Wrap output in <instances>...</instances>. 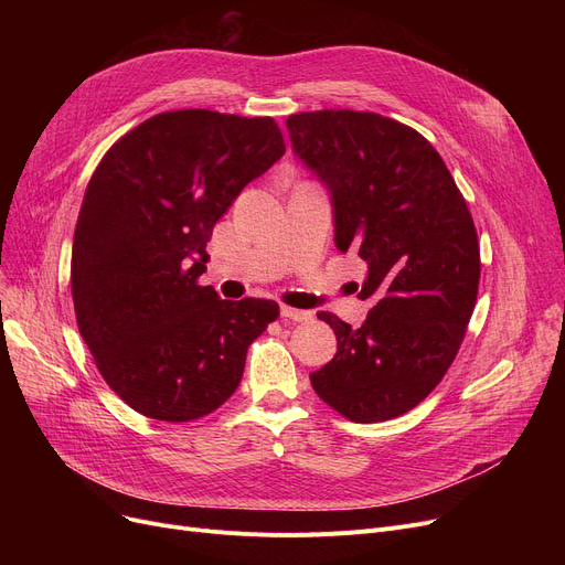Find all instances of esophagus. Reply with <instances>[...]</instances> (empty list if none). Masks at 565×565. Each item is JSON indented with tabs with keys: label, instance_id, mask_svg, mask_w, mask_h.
Returning <instances> with one entry per match:
<instances>
[{
	"label": "esophagus",
	"instance_id": "34e87169",
	"mask_svg": "<svg viewBox=\"0 0 565 565\" xmlns=\"http://www.w3.org/2000/svg\"><path fill=\"white\" fill-rule=\"evenodd\" d=\"M279 313H281V318H286V320H295V322H307V320H311V318H313V313H311V311H305V309H292V307H286V305H281V307H279Z\"/></svg>",
	"mask_w": 565,
	"mask_h": 565
}]
</instances>
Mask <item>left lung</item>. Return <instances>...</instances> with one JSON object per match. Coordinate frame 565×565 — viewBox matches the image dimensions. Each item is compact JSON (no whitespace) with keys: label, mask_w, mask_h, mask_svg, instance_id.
<instances>
[{"label":"left lung","mask_w":565,"mask_h":565,"mask_svg":"<svg viewBox=\"0 0 565 565\" xmlns=\"http://www.w3.org/2000/svg\"><path fill=\"white\" fill-rule=\"evenodd\" d=\"M292 153L328 188L334 245L369 270L373 300L362 328L334 313V360L313 371V392L358 424L419 405L456 360L477 305L481 254L467 203L447 164L394 118L322 109L286 121Z\"/></svg>","instance_id":"1"}]
</instances>
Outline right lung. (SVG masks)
<instances>
[{"mask_svg": "<svg viewBox=\"0 0 565 565\" xmlns=\"http://www.w3.org/2000/svg\"><path fill=\"white\" fill-rule=\"evenodd\" d=\"M286 153L270 116L178 109L118 139L73 237L77 328L109 387L143 417L192 422L226 403L273 300L199 286L213 226Z\"/></svg>", "mask_w": 565, "mask_h": 565, "instance_id": "right-lung-1", "label": "right lung"}]
</instances>
